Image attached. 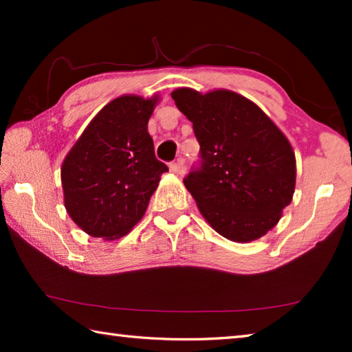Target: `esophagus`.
I'll return each mask as SVG.
<instances>
[{
  "label": "esophagus",
  "instance_id": "34e87169",
  "mask_svg": "<svg viewBox=\"0 0 352 352\" xmlns=\"http://www.w3.org/2000/svg\"><path fill=\"white\" fill-rule=\"evenodd\" d=\"M169 169H170L172 174H175V175H183L184 172H186V168H184L183 160H178L177 163H170L169 164Z\"/></svg>",
  "mask_w": 352,
  "mask_h": 352
}]
</instances>
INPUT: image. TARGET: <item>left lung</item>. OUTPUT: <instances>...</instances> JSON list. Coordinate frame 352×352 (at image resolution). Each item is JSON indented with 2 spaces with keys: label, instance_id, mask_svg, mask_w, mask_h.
I'll return each instance as SVG.
<instances>
[{
  "label": "left lung",
  "instance_id": "obj_1",
  "mask_svg": "<svg viewBox=\"0 0 352 352\" xmlns=\"http://www.w3.org/2000/svg\"><path fill=\"white\" fill-rule=\"evenodd\" d=\"M192 122L201 168L184 186L220 236L247 243L265 236L295 192L296 160L289 140L253 100L231 90L170 93Z\"/></svg>",
  "mask_w": 352,
  "mask_h": 352
}]
</instances>
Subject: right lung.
Listing matches in <instances>:
<instances>
[{
    "mask_svg": "<svg viewBox=\"0 0 352 352\" xmlns=\"http://www.w3.org/2000/svg\"><path fill=\"white\" fill-rule=\"evenodd\" d=\"M158 94H122L94 116L65 157L63 201L91 237L115 241L140 222L168 166L155 158L147 122Z\"/></svg>",
    "mask_w": 352,
    "mask_h": 352,
    "instance_id": "obj_1",
    "label": "right lung"
}]
</instances>
